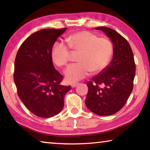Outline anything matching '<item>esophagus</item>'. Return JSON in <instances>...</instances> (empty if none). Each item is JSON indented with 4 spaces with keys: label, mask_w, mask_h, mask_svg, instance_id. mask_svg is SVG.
<instances>
[{
    "label": "esophagus",
    "mask_w": 150,
    "mask_h": 150,
    "mask_svg": "<svg viewBox=\"0 0 150 150\" xmlns=\"http://www.w3.org/2000/svg\"><path fill=\"white\" fill-rule=\"evenodd\" d=\"M78 84H79V83H73V84H71V87L74 88V87H75L76 86H77Z\"/></svg>",
    "instance_id": "1"
}]
</instances>
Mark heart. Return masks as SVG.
<instances>
[{
  "mask_svg": "<svg viewBox=\"0 0 150 150\" xmlns=\"http://www.w3.org/2000/svg\"><path fill=\"white\" fill-rule=\"evenodd\" d=\"M69 47L79 52L78 61L65 70V79L72 83L83 79L91 72L98 73L106 69L113 53V44L106 38H98L88 31H81L69 35L67 38ZM67 45L56 42L52 49V58L59 67L67 64L70 57V50Z\"/></svg>",
  "mask_w": 150,
  "mask_h": 150,
  "instance_id": "1",
  "label": "heart"
}]
</instances>
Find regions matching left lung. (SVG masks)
Segmentation results:
<instances>
[{
    "instance_id": "8db88e82",
    "label": "left lung",
    "mask_w": 150,
    "mask_h": 150,
    "mask_svg": "<svg viewBox=\"0 0 150 150\" xmlns=\"http://www.w3.org/2000/svg\"><path fill=\"white\" fill-rule=\"evenodd\" d=\"M113 43V57L106 69L88 81L85 105L99 116L117 112L125 105L133 89L136 65L128 41L113 29L97 27Z\"/></svg>"
}]
</instances>
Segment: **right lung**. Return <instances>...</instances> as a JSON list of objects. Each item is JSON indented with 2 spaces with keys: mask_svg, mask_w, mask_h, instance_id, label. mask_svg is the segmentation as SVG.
I'll return each instance as SVG.
<instances>
[{
  "mask_svg": "<svg viewBox=\"0 0 150 150\" xmlns=\"http://www.w3.org/2000/svg\"><path fill=\"white\" fill-rule=\"evenodd\" d=\"M67 28L43 29L30 35L18 51L14 80L25 106L35 116L47 118L59 114L71 85L60 84L63 77L55 69L52 49Z\"/></svg>",
  "mask_w": 150,
  "mask_h": 150,
  "instance_id": "add662e5",
  "label": "right lung"
}]
</instances>
